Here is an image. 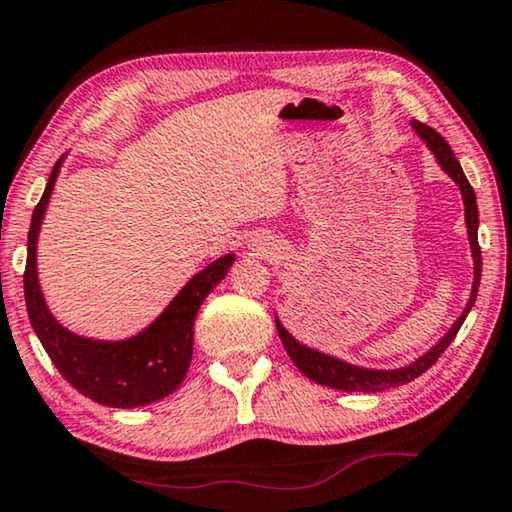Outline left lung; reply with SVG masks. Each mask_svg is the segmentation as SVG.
<instances>
[{
  "mask_svg": "<svg viewBox=\"0 0 512 512\" xmlns=\"http://www.w3.org/2000/svg\"><path fill=\"white\" fill-rule=\"evenodd\" d=\"M410 125H413L417 136L427 143V148L434 153L436 162L441 164V169L452 178V181L457 183L459 192H462L466 229H469V241H471V253H473L471 299L462 311V315L457 318L455 325L448 329V334H445L441 341L434 345V348H431L429 352H424L422 357H417L415 362H410L408 366H399V369H366V366L343 362V359H338L334 355H325V352L308 348V345L299 343L297 338H294L290 331L280 325V320L276 318V329H278L280 341H283L287 355H290L292 362L297 364V369L304 373L306 378L315 380V383L334 387V390H341V392H383V390H390V387L406 385V383H410V380H415L417 376H422V373L443 355V350L448 348L452 338L457 336L459 327L464 325L466 315H469V311L475 304V297H478L482 257H480V246H478V204H475V192H473L471 183L466 181L462 164L457 162V157L450 150L448 141H445L443 136L436 132V129L422 125V122L413 120Z\"/></svg>",
  "mask_w": 512,
  "mask_h": 512,
  "instance_id": "left-lung-1",
  "label": "left lung"
}]
</instances>
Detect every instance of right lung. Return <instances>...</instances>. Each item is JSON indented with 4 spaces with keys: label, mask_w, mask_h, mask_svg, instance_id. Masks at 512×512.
Segmentation results:
<instances>
[{
    "label": "right lung",
    "mask_w": 512,
    "mask_h": 512,
    "mask_svg": "<svg viewBox=\"0 0 512 512\" xmlns=\"http://www.w3.org/2000/svg\"><path fill=\"white\" fill-rule=\"evenodd\" d=\"M64 155L50 171L43 197L32 213L27 234V266H25V304L32 329L71 387L83 397L111 408H139L169 397L183 383L190 369L194 345V318L204 304L208 292L227 276L236 255H222L187 280L185 287L169 301V306L139 334L122 341L78 336L62 327L50 313L43 299L37 273V241L43 215Z\"/></svg>",
    "instance_id": "1"
}]
</instances>
